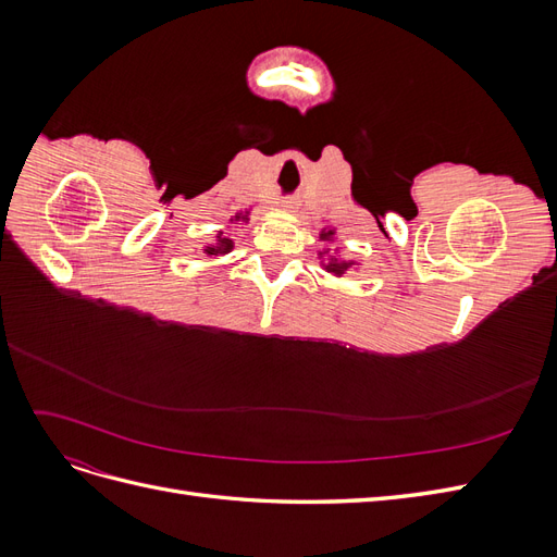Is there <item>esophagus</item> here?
<instances>
[{"mask_svg":"<svg viewBox=\"0 0 557 557\" xmlns=\"http://www.w3.org/2000/svg\"><path fill=\"white\" fill-rule=\"evenodd\" d=\"M281 207H283L285 211H295L299 205H297V201H295L293 197H285V199H281Z\"/></svg>","mask_w":557,"mask_h":557,"instance_id":"34e87169","label":"esophagus"}]
</instances>
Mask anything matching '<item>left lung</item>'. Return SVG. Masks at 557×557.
<instances>
[{"mask_svg":"<svg viewBox=\"0 0 557 557\" xmlns=\"http://www.w3.org/2000/svg\"><path fill=\"white\" fill-rule=\"evenodd\" d=\"M332 234H334L332 230H330V232H323V234H320V239H323V242H330V239H332ZM350 264H352V262H339L336 258H332V262H330V264H325V267H327V272H332V274H336V276H342Z\"/></svg>","mask_w":557,"mask_h":557,"instance_id":"left-lung-1","label":"left lung"}]
</instances>
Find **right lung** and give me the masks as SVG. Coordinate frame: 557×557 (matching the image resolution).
<instances>
[{
  "label": "right lung",
  "instance_id": "right-lung-1",
  "mask_svg": "<svg viewBox=\"0 0 557 557\" xmlns=\"http://www.w3.org/2000/svg\"><path fill=\"white\" fill-rule=\"evenodd\" d=\"M234 218H237V221H246V215H242V213H237ZM232 246H234L232 239H225L223 232H221V234H218V242L213 246H207L205 250L209 252V256H225V252L232 250Z\"/></svg>",
  "mask_w": 557,
  "mask_h": 557
}]
</instances>
